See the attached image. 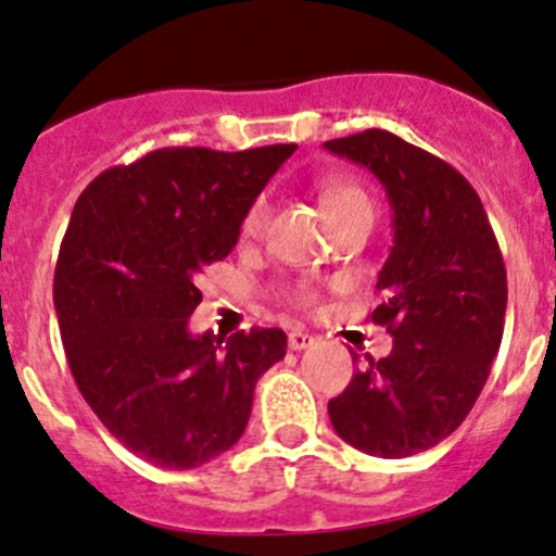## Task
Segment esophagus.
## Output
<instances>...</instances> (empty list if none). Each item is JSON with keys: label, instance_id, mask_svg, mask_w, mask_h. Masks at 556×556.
I'll return each instance as SVG.
<instances>
[{"label": "esophagus", "instance_id": "34e87169", "mask_svg": "<svg viewBox=\"0 0 556 556\" xmlns=\"http://www.w3.org/2000/svg\"><path fill=\"white\" fill-rule=\"evenodd\" d=\"M315 344V339H312L309 333H304V330H291L289 333V346L294 349V352H302V349H307Z\"/></svg>", "mask_w": 556, "mask_h": 556}]
</instances>
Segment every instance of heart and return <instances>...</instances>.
<instances>
[{
	"instance_id": "b5f03b06",
	"label": "heart",
	"mask_w": 556,
	"mask_h": 556,
	"mask_svg": "<svg viewBox=\"0 0 556 556\" xmlns=\"http://www.w3.org/2000/svg\"><path fill=\"white\" fill-rule=\"evenodd\" d=\"M320 197L328 220H339V217L354 215V212H367V215H372L370 194H367L362 186L352 184V180H330V184L323 186ZM267 220H270V199L262 194L249 204L244 220H241V233H244L247 239H254V236H260L262 230L267 228ZM296 299L299 302H309V294L299 291Z\"/></svg>"
}]
</instances>
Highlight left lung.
<instances>
[{"mask_svg": "<svg viewBox=\"0 0 556 556\" xmlns=\"http://www.w3.org/2000/svg\"><path fill=\"white\" fill-rule=\"evenodd\" d=\"M323 147L367 167L394 212V247L376 283L383 302L370 315L394 346L330 399V422L359 452L413 457L463 426L485 386L507 270L480 197L448 162L380 128Z\"/></svg>", "mask_w": 556, "mask_h": 556, "instance_id": "1", "label": "left lung"}]
</instances>
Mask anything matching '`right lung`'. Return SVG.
I'll return each mask as SVG.
<instances>
[{"label":"right lung","mask_w":556,"mask_h":556,"mask_svg":"<svg viewBox=\"0 0 556 556\" xmlns=\"http://www.w3.org/2000/svg\"><path fill=\"white\" fill-rule=\"evenodd\" d=\"M296 143L215 152L167 147L104 170L71 215L54 270L67 365L123 446L191 470L244 433L254 386L286 354L280 328L194 336L197 280Z\"/></svg>","instance_id":"add662e5"}]
</instances>
